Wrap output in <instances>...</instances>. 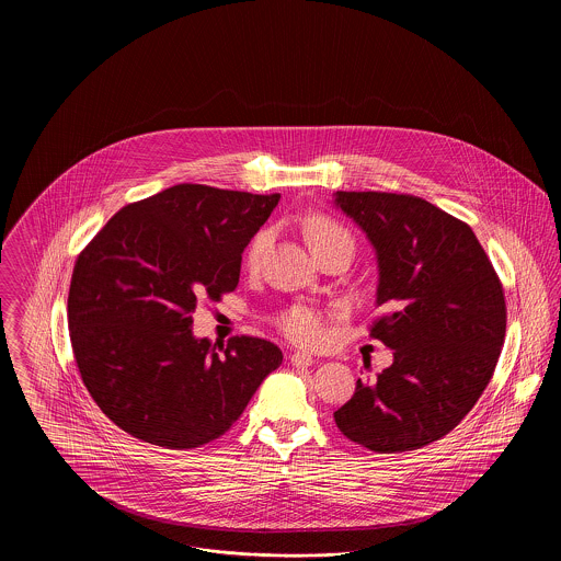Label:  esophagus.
<instances>
[{"instance_id": "34e87169", "label": "esophagus", "mask_w": 561, "mask_h": 561, "mask_svg": "<svg viewBox=\"0 0 561 561\" xmlns=\"http://www.w3.org/2000/svg\"><path fill=\"white\" fill-rule=\"evenodd\" d=\"M290 362H293V366H296V368H307V366H311V364H313V357H311L309 353L296 351V353L290 355Z\"/></svg>"}]
</instances>
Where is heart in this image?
<instances>
[{"label":"heart","instance_id":"heart-1","mask_svg":"<svg viewBox=\"0 0 561 561\" xmlns=\"http://www.w3.org/2000/svg\"><path fill=\"white\" fill-rule=\"evenodd\" d=\"M305 236H307V241H309L313 252L320 250L323 245H328V243H332V241L351 240V236L339 222H334V220H330L325 216L309 218L305 222ZM267 243L268 231L256 233L254 240L250 241L248 252H245V261H248L250 267H254L259 263V259H261L263 250L267 248ZM279 328H282V332L293 343L302 345V347H316V345H320L323 336H325V320H323V316H321L318 309L302 307V305L290 309L279 320Z\"/></svg>","mask_w":561,"mask_h":561}]
</instances>
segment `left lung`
I'll list each match as a JSON object with an SVG mask.
<instances>
[{"mask_svg":"<svg viewBox=\"0 0 561 561\" xmlns=\"http://www.w3.org/2000/svg\"><path fill=\"white\" fill-rule=\"evenodd\" d=\"M378 265L373 336L393 364L334 412L374 453L419 450L448 435L488 387L507 328L503 286L469 225L423 197L336 191Z\"/></svg>","mask_w":561,"mask_h":561,"instance_id":"left-lung-1","label":"left lung"}]
</instances>
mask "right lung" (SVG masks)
I'll list each match as a JSON object with an SVG mask.
<instances>
[{
    "label": "right lung",
    "mask_w": 561,
    "mask_h": 561,
    "mask_svg": "<svg viewBox=\"0 0 561 561\" xmlns=\"http://www.w3.org/2000/svg\"><path fill=\"white\" fill-rule=\"evenodd\" d=\"M279 193L174 185L115 214L73 268L67 320L81 380L136 439L199 448L238 421L284 355L236 336L193 334L197 300L233 293L243 248Z\"/></svg>",
    "instance_id": "1"
}]
</instances>
